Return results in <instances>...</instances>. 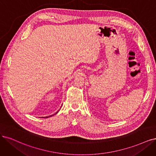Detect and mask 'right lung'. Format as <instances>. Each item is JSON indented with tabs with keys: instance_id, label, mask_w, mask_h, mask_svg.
<instances>
[{
	"instance_id": "obj_1",
	"label": "right lung",
	"mask_w": 156,
	"mask_h": 156,
	"mask_svg": "<svg viewBox=\"0 0 156 156\" xmlns=\"http://www.w3.org/2000/svg\"><path fill=\"white\" fill-rule=\"evenodd\" d=\"M58 112H56V113H58ZM53 115H54V114H53ZM53 115H51V116H47V117H45V118H48V117H51V116H53Z\"/></svg>"
}]
</instances>
